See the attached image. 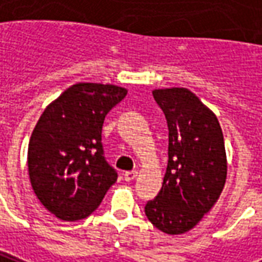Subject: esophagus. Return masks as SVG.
I'll list each match as a JSON object with an SVG mask.
<instances>
[{
	"label": "esophagus",
	"mask_w": 262,
	"mask_h": 262,
	"mask_svg": "<svg viewBox=\"0 0 262 262\" xmlns=\"http://www.w3.org/2000/svg\"><path fill=\"white\" fill-rule=\"evenodd\" d=\"M137 176H138V171H137V170L125 171V173H124V180L131 181V180H134V179H135Z\"/></svg>",
	"instance_id": "1"
}]
</instances>
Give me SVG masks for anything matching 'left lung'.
Wrapping results in <instances>:
<instances>
[{
  "label": "left lung",
  "instance_id": "8db88e82",
  "mask_svg": "<svg viewBox=\"0 0 262 262\" xmlns=\"http://www.w3.org/2000/svg\"><path fill=\"white\" fill-rule=\"evenodd\" d=\"M169 127V160L158 196L145 213L167 234L191 230L221 196L228 160L215 113L186 88L152 91Z\"/></svg>",
  "mask_w": 262,
  "mask_h": 262
}]
</instances>
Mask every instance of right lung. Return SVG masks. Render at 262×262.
Here are the masks:
<instances>
[{"mask_svg": "<svg viewBox=\"0 0 262 262\" xmlns=\"http://www.w3.org/2000/svg\"><path fill=\"white\" fill-rule=\"evenodd\" d=\"M110 83L79 82L45 108L28 148L34 194L61 221H81L95 211L117 171L103 156L104 117L127 95Z\"/></svg>", "mask_w": 262, "mask_h": 262, "instance_id": "right-lung-1", "label": "right lung"}]
</instances>
